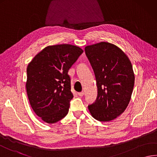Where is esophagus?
I'll use <instances>...</instances> for the list:
<instances>
[{"label":"esophagus","instance_id":"obj_1","mask_svg":"<svg viewBox=\"0 0 157 157\" xmlns=\"http://www.w3.org/2000/svg\"><path fill=\"white\" fill-rule=\"evenodd\" d=\"M78 95L79 96H81V97L83 96V95H84V92H83V91H81V92H78Z\"/></svg>","mask_w":157,"mask_h":157}]
</instances>
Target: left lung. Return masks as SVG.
<instances>
[{
  "instance_id": "left-lung-1",
  "label": "left lung",
  "mask_w": 157,
  "mask_h": 157,
  "mask_svg": "<svg viewBox=\"0 0 157 157\" xmlns=\"http://www.w3.org/2000/svg\"><path fill=\"white\" fill-rule=\"evenodd\" d=\"M96 76L98 96L88 105L91 115L100 122L113 120L125 111L131 100L135 75L128 57L117 46L100 42L85 48Z\"/></svg>"
}]
</instances>
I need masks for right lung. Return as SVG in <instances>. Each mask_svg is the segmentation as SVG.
<instances>
[{"label": "right lung", "instance_id": "add662e5", "mask_svg": "<svg viewBox=\"0 0 157 157\" xmlns=\"http://www.w3.org/2000/svg\"><path fill=\"white\" fill-rule=\"evenodd\" d=\"M83 51L70 44L47 46L29 63L26 88L33 110L53 124L68 113L73 98L68 70Z\"/></svg>", "mask_w": 157, "mask_h": 157}]
</instances>
